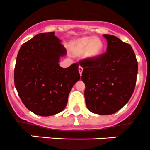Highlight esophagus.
<instances>
[{
    "label": "esophagus",
    "mask_w": 150,
    "mask_h": 150,
    "mask_svg": "<svg viewBox=\"0 0 150 150\" xmlns=\"http://www.w3.org/2000/svg\"><path fill=\"white\" fill-rule=\"evenodd\" d=\"M79 74H80V76L82 75V71H83V68H82V66L79 65Z\"/></svg>",
    "instance_id": "esophagus-1"
}]
</instances>
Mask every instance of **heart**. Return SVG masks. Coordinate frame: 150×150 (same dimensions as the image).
<instances>
[{
    "label": "heart",
    "instance_id": "b5f03b06",
    "mask_svg": "<svg viewBox=\"0 0 150 150\" xmlns=\"http://www.w3.org/2000/svg\"><path fill=\"white\" fill-rule=\"evenodd\" d=\"M71 51L75 56H80L84 53L86 58H95L102 52L103 45L98 38L85 36L73 41L71 43Z\"/></svg>",
    "mask_w": 150,
    "mask_h": 150
}]
</instances>
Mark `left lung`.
Segmentation results:
<instances>
[{"label":"left lung","mask_w":150,"mask_h":150,"mask_svg":"<svg viewBox=\"0 0 150 150\" xmlns=\"http://www.w3.org/2000/svg\"><path fill=\"white\" fill-rule=\"evenodd\" d=\"M106 53L79 62L83 68L88 109L108 115L123 108L131 98L138 74V62L132 47L115 35L105 34Z\"/></svg>","instance_id":"obj_1"}]
</instances>
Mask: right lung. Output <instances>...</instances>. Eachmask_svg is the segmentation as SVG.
Listing matches in <instances>:
<instances>
[{
	"label": "right lung",
	"mask_w": 150,
	"mask_h": 150,
	"mask_svg": "<svg viewBox=\"0 0 150 150\" xmlns=\"http://www.w3.org/2000/svg\"><path fill=\"white\" fill-rule=\"evenodd\" d=\"M54 32L35 35L22 45L18 53L14 82L22 103L40 116H51L62 112L69 93L80 79L79 64L60 67L66 49Z\"/></svg>",
	"instance_id": "right-lung-1"
}]
</instances>
